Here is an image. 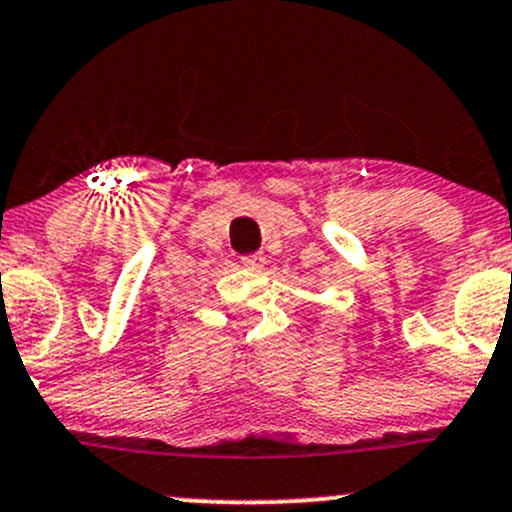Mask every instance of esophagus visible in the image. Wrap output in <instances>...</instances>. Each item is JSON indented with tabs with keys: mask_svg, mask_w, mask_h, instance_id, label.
I'll return each mask as SVG.
<instances>
[{
	"mask_svg": "<svg viewBox=\"0 0 512 512\" xmlns=\"http://www.w3.org/2000/svg\"><path fill=\"white\" fill-rule=\"evenodd\" d=\"M240 262H243L245 269H252V272H260V269L265 267L267 257L262 255V252H252V255H245Z\"/></svg>",
	"mask_w": 512,
	"mask_h": 512,
	"instance_id": "1",
	"label": "esophagus"
}]
</instances>
